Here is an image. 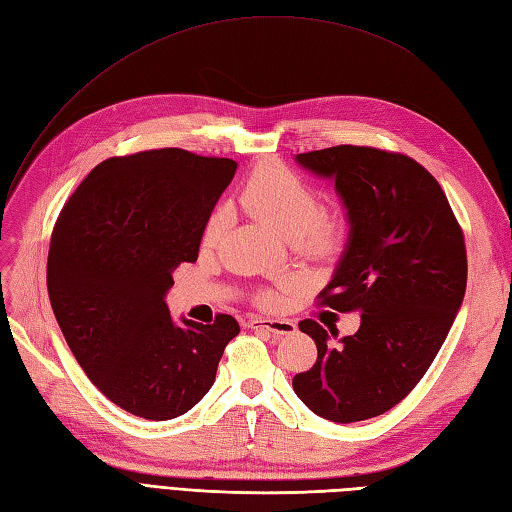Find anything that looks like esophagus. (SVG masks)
<instances>
[{"instance_id":"esophagus-1","label":"esophagus","mask_w":512,"mask_h":512,"mask_svg":"<svg viewBox=\"0 0 512 512\" xmlns=\"http://www.w3.org/2000/svg\"><path fill=\"white\" fill-rule=\"evenodd\" d=\"M248 329L253 331H266L274 337H283V335H294L296 333V324L292 320H270V318H251L246 322Z\"/></svg>"}]
</instances>
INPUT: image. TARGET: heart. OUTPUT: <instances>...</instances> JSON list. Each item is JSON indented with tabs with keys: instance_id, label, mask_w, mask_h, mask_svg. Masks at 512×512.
<instances>
[{
	"instance_id": "b5f03b06",
	"label": "heart",
	"mask_w": 512,
	"mask_h": 512,
	"mask_svg": "<svg viewBox=\"0 0 512 512\" xmlns=\"http://www.w3.org/2000/svg\"><path fill=\"white\" fill-rule=\"evenodd\" d=\"M238 199L248 214L264 220L285 240H296L311 253L331 251L344 233L342 220L320 214V192L279 162L259 164L242 183ZM227 222L229 214L225 207H218L209 214L201 235L205 248H214L220 242ZM259 300L264 305H274L279 300V292H261Z\"/></svg>"
}]
</instances>
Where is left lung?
Returning a JSON list of instances; mask_svg holds the SVG:
<instances>
[{"instance_id": "obj_1", "label": "left lung", "mask_w": 512, "mask_h": 512, "mask_svg": "<svg viewBox=\"0 0 512 512\" xmlns=\"http://www.w3.org/2000/svg\"><path fill=\"white\" fill-rule=\"evenodd\" d=\"M296 160L335 179L348 209L346 253L318 298L359 311L361 326L331 344L316 320L300 322L318 359L292 385L316 415L361 422L409 396L435 361L465 296V235L439 181L409 155L339 144Z\"/></svg>"}]
</instances>
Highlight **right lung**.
<instances>
[{
  "label": "right lung",
  "instance_id": "obj_1",
  "mask_svg": "<svg viewBox=\"0 0 512 512\" xmlns=\"http://www.w3.org/2000/svg\"><path fill=\"white\" fill-rule=\"evenodd\" d=\"M235 168L177 147L110 157L51 231L47 292L60 331L93 385L131 415L164 422L190 411L240 333L227 313L177 326L164 303L173 270L199 257Z\"/></svg>",
  "mask_w": 512,
  "mask_h": 512
}]
</instances>
